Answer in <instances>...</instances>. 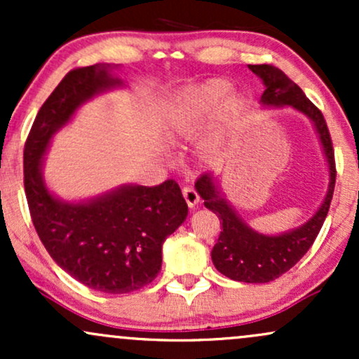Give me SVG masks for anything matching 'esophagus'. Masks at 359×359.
<instances>
[{
	"label": "esophagus",
	"instance_id": "esophagus-1",
	"mask_svg": "<svg viewBox=\"0 0 359 359\" xmlns=\"http://www.w3.org/2000/svg\"><path fill=\"white\" fill-rule=\"evenodd\" d=\"M182 196L185 199V203H187L189 208H194L197 203H199V194L191 185H184L182 187Z\"/></svg>",
	"mask_w": 359,
	"mask_h": 359
}]
</instances>
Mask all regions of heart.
<instances>
[{
	"mask_svg": "<svg viewBox=\"0 0 359 359\" xmlns=\"http://www.w3.org/2000/svg\"><path fill=\"white\" fill-rule=\"evenodd\" d=\"M229 84L224 79L205 81L196 88L189 89L182 96L179 111L175 114V128L180 133H191L197 130L217 108L219 101L228 93ZM245 108V101L238 96L228 97L221 104L216 116V128L226 130L234 118Z\"/></svg>",
	"mask_w": 359,
	"mask_h": 359,
	"instance_id": "1",
	"label": "heart"
}]
</instances>
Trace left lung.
Masks as SVG:
<instances>
[{
  "mask_svg": "<svg viewBox=\"0 0 359 359\" xmlns=\"http://www.w3.org/2000/svg\"><path fill=\"white\" fill-rule=\"evenodd\" d=\"M251 72L262 77L265 93L262 102L265 106H294L300 113L307 114L314 121L317 133L323 142L325 158L331 172V182L319 211L300 228L280 234V236H265L259 234L243 222L233 208L226 203L224 197L217 191L211 175H201L196 182L197 192L204 199V205L219 217L221 231L216 245L211 251L212 263L222 275L236 282L245 283H266L282 277L304 255L307 253L317 234L323 228L325 216L329 212L332 194L336 185V162L334 148L329 135V128L320 109L307 100L304 90L294 81L271 64L248 65Z\"/></svg>",
  "mask_w": 359,
  "mask_h": 359,
  "instance_id": "1",
  "label": "left lung"
}]
</instances>
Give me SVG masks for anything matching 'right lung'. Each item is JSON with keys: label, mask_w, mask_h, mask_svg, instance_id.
Here are the masks:
<instances>
[{"label": "right lung", "mask_w": 359, "mask_h": 359, "mask_svg": "<svg viewBox=\"0 0 359 359\" xmlns=\"http://www.w3.org/2000/svg\"><path fill=\"white\" fill-rule=\"evenodd\" d=\"M121 84L106 65L67 72L36 114L23 150V184L32 221L53 262L86 287L128 294L162 269V245L187 217L179 184L125 185L90 203L55 199L45 187L42 156L82 102Z\"/></svg>", "instance_id": "obj_1"}]
</instances>
